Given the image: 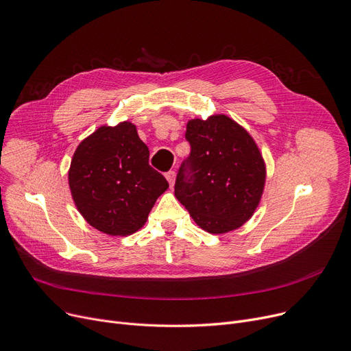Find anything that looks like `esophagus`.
<instances>
[{
	"label": "esophagus",
	"instance_id": "obj_1",
	"mask_svg": "<svg viewBox=\"0 0 351 351\" xmlns=\"http://www.w3.org/2000/svg\"><path fill=\"white\" fill-rule=\"evenodd\" d=\"M166 178H167V181L170 182V187H173L174 185V181H176V171H169V173H166Z\"/></svg>",
	"mask_w": 351,
	"mask_h": 351
}]
</instances>
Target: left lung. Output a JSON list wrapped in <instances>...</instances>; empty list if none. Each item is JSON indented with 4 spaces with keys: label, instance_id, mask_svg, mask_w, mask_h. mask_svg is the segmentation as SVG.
<instances>
[{
    "label": "left lung",
    "instance_id": "8db88e82",
    "mask_svg": "<svg viewBox=\"0 0 351 351\" xmlns=\"http://www.w3.org/2000/svg\"><path fill=\"white\" fill-rule=\"evenodd\" d=\"M190 156L178 169L174 194L193 219L211 234L248 221L261 201L265 162L254 138L225 114L187 123Z\"/></svg>",
    "mask_w": 351,
    "mask_h": 351
}]
</instances>
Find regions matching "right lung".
<instances>
[{"instance_id": "1", "label": "right lung", "mask_w": 351, "mask_h": 351, "mask_svg": "<svg viewBox=\"0 0 351 351\" xmlns=\"http://www.w3.org/2000/svg\"><path fill=\"white\" fill-rule=\"evenodd\" d=\"M149 156L129 121L101 126L79 144L69 187L79 213L96 230L126 237L146 223L156 199L169 189Z\"/></svg>"}]
</instances>
